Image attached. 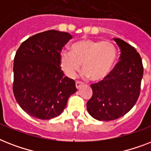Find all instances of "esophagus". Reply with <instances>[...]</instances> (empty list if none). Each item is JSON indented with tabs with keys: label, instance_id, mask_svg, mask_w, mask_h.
I'll list each match as a JSON object with an SVG mask.
<instances>
[{
	"label": "esophagus",
	"instance_id": "1",
	"mask_svg": "<svg viewBox=\"0 0 151 151\" xmlns=\"http://www.w3.org/2000/svg\"><path fill=\"white\" fill-rule=\"evenodd\" d=\"M83 85V83L81 82V81H76V88H78V89H79V88H81V86Z\"/></svg>",
	"mask_w": 151,
	"mask_h": 151
}]
</instances>
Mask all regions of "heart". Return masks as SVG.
I'll return each instance as SVG.
<instances>
[{"mask_svg": "<svg viewBox=\"0 0 151 151\" xmlns=\"http://www.w3.org/2000/svg\"><path fill=\"white\" fill-rule=\"evenodd\" d=\"M72 52L62 50L59 63L63 73L74 78L82 68L85 75L94 81L105 79L112 70L117 59V48L112 42L83 39L72 45Z\"/></svg>", "mask_w": 151, "mask_h": 151, "instance_id": "heart-1", "label": "heart"}]
</instances>
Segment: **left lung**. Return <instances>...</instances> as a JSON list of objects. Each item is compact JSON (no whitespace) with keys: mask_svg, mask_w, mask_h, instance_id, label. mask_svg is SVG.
Listing matches in <instances>:
<instances>
[{"mask_svg":"<svg viewBox=\"0 0 151 151\" xmlns=\"http://www.w3.org/2000/svg\"><path fill=\"white\" fill-rule=\"evenodd\" d=\"M114 40L120 48V61L105 79L91 85L92 96L87 103L89 114L103 122L117 119L133 107L143 75L142 59L135 48L119 38Z\"/></svg>","mask_w":151,"mask_h":151,"instance_id":"8db88e82","label":"left lung"}]
</instances>
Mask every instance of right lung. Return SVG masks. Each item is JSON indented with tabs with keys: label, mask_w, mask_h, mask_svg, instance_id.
I'll use <instances>...</instances> for the list:
<instances>
[{
	"label": "right lung",
	"mask_w": 151,
	"mask_h": 151,
	"mask_svg": "<svg viewBox=\"0 0 151 151\" xmlns=\"http://www.w3.org/2000/svg\"><path fill=\"white\" fill-rule=\"evenodd\" d=\"M71 38L66 32L47 30L27 39L15 53L13 93L31 117L59 116L77 91L75 81L64 76L59 63V53Z\"/></svg>",
	"instance_id": "add662e5"
}]
</instances>
